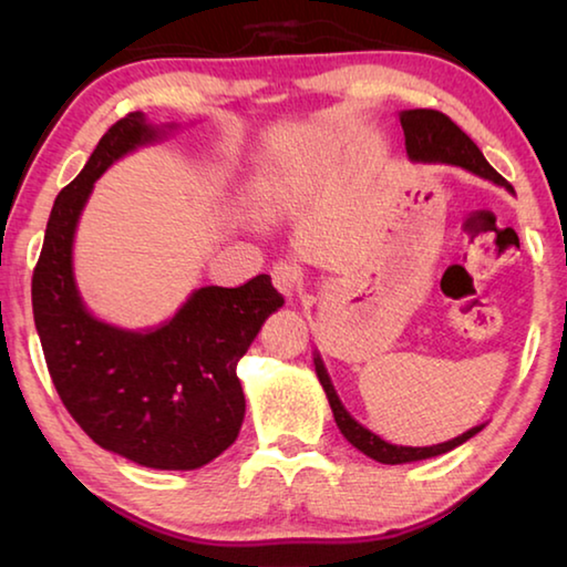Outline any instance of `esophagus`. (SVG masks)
<instances>
[{"label":"esophagus","instance_id":"obj_1","mask_svg":"<svg viewBox=\"0 0 567 567\" xmlns=\"http://www.w3.org/2000/svg\"><path fill=\"white\" fill-rule=\"evenodd\" d=\"M272 282L282 295L292 297V292L300 290L302 285V267L295 260H280L272 265Z\"/></svg>","mask_w":567,"mask_h":567}]
</instances>
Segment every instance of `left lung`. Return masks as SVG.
<instances>
[{"instance_id": "obj_1", "label": "left lung", "mask_w": 567, "mask_h": 567, "mask_svg": "<svg viewBox=\"0 0 567 567\" xmlns=\"http://www.w3.org/2000/svg\"><path fill=\"white\" fill-rule=\"evenodd\" d=\"M400 124L402 132H405V150L412 159L420 162H447V165H460L475 175L493 179L497 185H503L505 189H513L511 182H507L503 175L491 167V162L483 157V152L477 150V145L467 134L457 127V124L447 117V114L437 112V110H408L400 114ZM315 370H318V378L322 382L324 392H328L330 408L334 422H338L340 433L348 437V443L360 450L372 460L385 465H400V463H412V460H425V457H435L443 455L447 450H453L457 445H463L465 440L477 435L480 427L467 430L455 440H447V443H440L433 447H402V445H390L385 440L378 437L375 433H370L368 427H362L358 420L350 417V412L342 408L340 398L334 395V388L324 372L320 358H315Z\"/></svg>"}]
</instances>
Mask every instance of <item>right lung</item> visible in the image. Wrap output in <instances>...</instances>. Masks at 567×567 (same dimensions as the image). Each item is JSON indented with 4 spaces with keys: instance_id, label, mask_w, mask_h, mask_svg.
I'll list each match as a JSON object with an SVG mask.
<instances>
[{
    "instance_id": "add662e5",
    "label": "right lung",
    "mask_w": 567,
    "mask_h": 567,
    "mask_svg": "<svg viewBox=\"0 0 567 567\" xmlns=\"http://www.w3.org/2000/svg\"><path fill=\"white\" fill-rule=\"evenodd\" d=\"M155 137L145 114H124L56 195L32 275V310L56 395L94 443L145 467L195 470L235 443L245 417L237 362L285 297L270 275L199 287L152 332L112 328L84 310L72 277L76 219L94 179Z\"/></svg>"
}]
</instances>
